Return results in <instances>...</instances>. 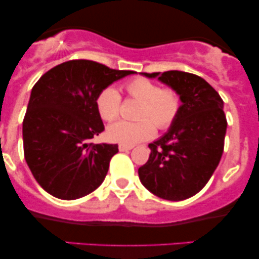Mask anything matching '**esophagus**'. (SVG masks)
I'll return each mask as SVG.
<instances>
[{
	"label": "esophagus",
	"mask_w": 259,
	"mask_h": 259,
	"mask_svg": "<svg viewBox=\"0 0 259 259\" xmlns=\"http://www.w3.org/2000/svg\"><path fill=\"white\" fill-rule=\"evenodd\" d=\"M133 147H134V145H125V144H120L119 146H118V148H119V151H121V152H124V151L132 150Z\"/></svg>",
	"instance_id": "obj_1"
}]
</instances>
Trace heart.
<instances>
[{"instance_id": "1", "label": "heart", "mask_w": 259, "mask_h": 259, "mask_svg": "<svg viewBox=\"0 0 259 259\" xmlns=\"http://www.w3.org/2000/svg\"><path fill=\"white\" fill-rule=\"evenodd\" d=\"M123 90L130 100L139 102L135 121L121 120L108 129V136L117 142L134 145L151 139L159 130H167L177 120L181 109L179 92L174 88H159L146 78H133L123 84ZM121 97L115 89L106 88L97 95L96 108L100 117L113 121L120 114Z\"/></svg>"}]
</instances>
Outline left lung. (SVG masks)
Here are the masks:
<instances>
[{
  "label": "left lung",
  "mask_w": 259,
  "mask_h": 259,
  "mask_svg": "<svg viewBox=\"0 0 259 259\" xmlns=\"http://www.w3.org/2000/svg\"><path fill=\"white\" fill-rule=\"evenodd\" d=\"M179 92L183 105L169 132L148 145L150 158L139 168L142 185L153 195L183 201L200 192L221 162L228 121L223 100L196 74L169 70L144 73Z\"/></svg>",
  "instance_id": "obj_1"
}]
</instances>
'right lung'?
Returning a JSON list of instances; mask_svg holds the SVG:
<instances>
[{"instance_id":"obj_1","label":"right lung","mask_w":259,"mask_h":259,"mask_svg":"<svg viewBox=\"0 0 259 259\" xmlns=\"http://www.w3.org/2000/svg\"><path fill=\"white\" fill-rule=\"evenodd\" d=\"M129 74L134 72L72 59L53 67L34 85L23 120L24 158L50 195L76 200L105 180L118 145L90 142L105 130L96 97Z\"/></svg>"}]
</instances>
